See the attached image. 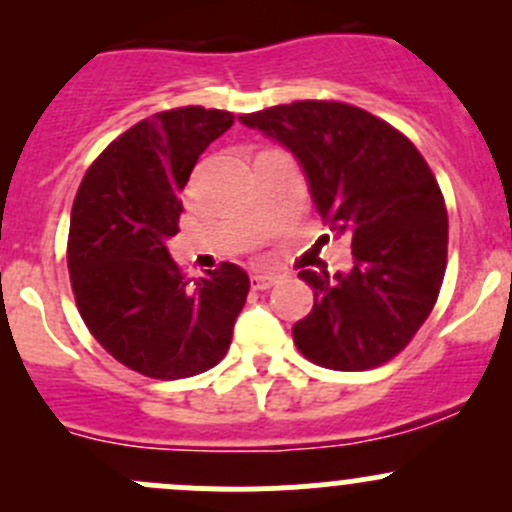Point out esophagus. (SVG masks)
Masks as SVG:
<instances>
[{"label":"esophagus","mask_w":512,"mask_h":512,"mask_svg":"<svg viewBox=\"0 0 512 512\" xmlns=\"http://www.w3.org/2000/svg\"><path fill=\"white\" fill-rule=\"evenodd\" d=\"M250 280H252V287H255V289H270L272 285H277V282H280V277H277V275H262V272H255V275H252Z\"/></svg>","instance_id":"34e87169"}]
</instances>
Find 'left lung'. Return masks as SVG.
<instances>
[{
  "mask_svg": "<svg viewBox=\"0 0 512 512\" xmlns=\"http://www.w3.org/2000/svg\"><path fill=\"white\" fill-rule=\"evenodd\" d=\"M240 121L297 158L324 225L352 240L349 272H299L314 307L294 344L334 371L381 366L426 322L446 272L448 215L431 168L404 133L349 103L294 101Z\"/></svg>",
  "mask_w": 512,
  "mask_h": 512,
  "instance_id": "1",
  "label": "left lung"
}]
</instances>
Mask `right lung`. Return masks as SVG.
<instances>
[{"label": "right lung", "instance_id": "obj_1", "mask_svg": "<svg viewBox=\"0 0 512 512\" xmlns=\"http://www.w3.org/2000/svg\"><path fill=\"white\" fill-rule=\"evenodd\" d=\"M230 111L173 108L136 123L86 170L71 208L76 307L113 359L151 379H188L227 354L250 277L223 262L185 280L165 242L178 235L180 190Z\"/></svg>", "mask_w": 512, "mask_h": 512}]
</instances>
